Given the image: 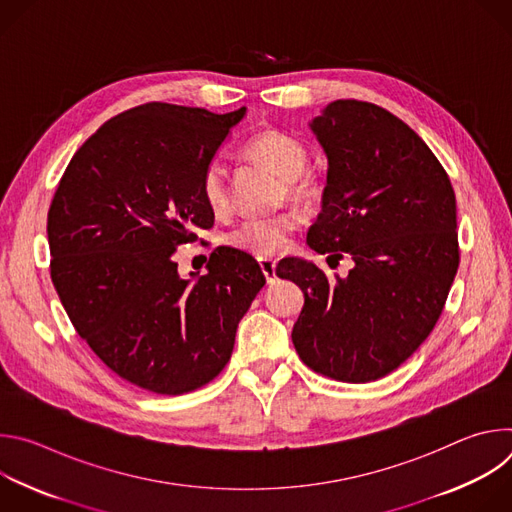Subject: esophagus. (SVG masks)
<instances>
[{
  "label": "esophagus",
  "mask_w": 512,
  "mask_h": 512,
  "mask_svg": "<svg viewBox=\"0 0 512 512\" xmlns=\"http://www.w3.org/2000/svg\"><path fill=\"white\" fill-rule=\"evenodd\" d=\"M259 267L267 279V283H273L275 281V261L273 259H267V257H261L259 259Z\"/></svg>",
  "instance_id": "34e87169"
}]
</instances>
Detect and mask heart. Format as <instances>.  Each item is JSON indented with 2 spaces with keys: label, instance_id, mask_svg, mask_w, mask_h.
I'll return each mask as SVG.
<instances>
[{
  "label": "heart",
  "instance_id": "heart-1",
  "mask_svg": "<svg viewBox=\"0 0 512 512\" xmlns=\"http://www.w3.org/2000/svg\"><path fill=\"white\" fill-rule=\"evenodd\" d=\"M247 152L271 168L277 176L287 180L291 196H308L312 182L304 176L308 166V148L304 141L285 131L267 129L257 133L249 143ZM200 196L212 212H223L229 206L227 170L221 160H210L200 174ZM298 229V216L281 212L273 216L247 218L229 233V245L259 257H273L287 249L291 235Z\"/></svg>",
  "mask_w": 512,
  "mask_h": 512
}]
</instances>
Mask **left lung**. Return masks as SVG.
<instances>
[{
	"label": "left lung",
	"mask_w": 512,
	"mask_h": 512,
	"mask_svg": "<svg viewBox=\"0 0 512 512\" xmlns=\"http://www.w3.org/2000/svg\"><path fill=\"white\" fill-rule=\"evenodd\" d=\"M310 129L328 176L308 245L348 253L354 267L330 279L285 257L275 273L304 291L291 330L300 358L324 377L369 383L401 367L444 310L460 263L456 194L425 141L383 107L338 99Z\"/></svg>",
	"instance_id": "left-lung-1"
}]
</instances>
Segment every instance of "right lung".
<instances>
[{
    "mask_svg": "<svg viewBox=\"0 0 512 512\" xmlns=\"http://www.w3.org/2000/svg\"><path fill=\"white\" fill-rule=\"evenodd\" d=\"M247 109L145 103L72 156L48 210L50 275L75 330L121 379L158 395L225 369L241 318L265 285L245 251L216 247L206 275L174 253L210 229L200 174Z\"/></svg>",
    "mask_w": 512,
    "mask_h": 512,
    "instance_id": "1",
    "label": "right lung"
}]
</instances>
